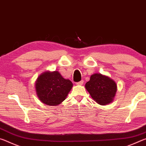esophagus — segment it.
Instances as JSON below:
<instances>
[{
    "instance_id": "1",
    "label": "esophagus",
    "mask_w": 146,
    "mask_h": 146,
    "mask_svg": "<svg viewBox=\"0 0 146 146\" xmlns=\"http://www.w3.org/2000/svg\"><path fill=\"white\" fill-rule=\"evenodd\" d=\"M83 84H84V80H81V81H80V82H76V85H78V86H80V85H82Z\"/></svg>"
}]
</instances>
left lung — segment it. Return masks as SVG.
Wrapping results in <instances>:
<instances>
[{
    "label": "left lung",
    "mask_w": 146,
    "mask_h": 146,
    "mask_svg": "<svg viewBox=\"0 0 146 146\" xmlns=\"http://www.w3.org/2000/svg\"><path fill=\"white\" fill-rule=\"evenodd\" d=\"M85 88L93 99L102 106L112 102L117 91V85L115 81L100 73L91 75Z\"/></svg>",
    "instance_id": "8db88e82"
}]
</instances>
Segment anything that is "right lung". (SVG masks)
I'll return each instance as SVG.
<instances>
[{"label": "right lung", "mask_w": 146, "mask_h": 146, "mask_svg": "<svg viewBox=\"0 0 146 146\" xmlns=\"http://www.w3.org/2000/svg\"><path fill=\"white\" fill-rule=\"evenodd\" d=\"M72 87L71 81L64 78L58 71L42 73L35 83L38 98L48 106H57L62 102Z\"/></svg>", "instance_id": "add662e5"}]
</instances>
